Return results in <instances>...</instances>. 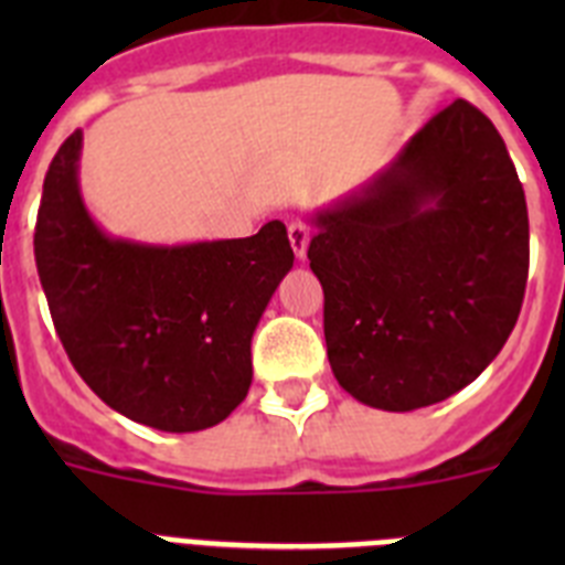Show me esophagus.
<instances>
[{
	"mask_svg": "<svg viewBox=\"0 0 565 565\" xmlns=\"http://www.w3.org/2000/svg\"><path fill=\"white\" fill-rule=\"evenodd\" d=\"M288 239H291V248L299 259H306L308 239H311V228L306 221H291L288 223Z\"/></svg>",
	"mask_w": 565,
	"mask_h": 565,
	"instance_id": "obj_1",
	"label": "esophagus"
}]
</instances>
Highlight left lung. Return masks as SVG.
Masks as SVG:
<instances>
[{"label": "left lung", "mask_w": 565, "mask_h": 565, "mask_svg": "<svg viewBox=\"0 0 565 565\" xmlns=\"http://www.w3.org/2000/svg\"><path fill=\"white\" fill-rule=\"evenodd\" d=\"M313 226L328 362L353 398L430 407L501 353L526 291L529 214L481 109L456 98Z\"/></svg>", "instance_id": "obj_1"}]
</instances>
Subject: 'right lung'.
I'll use <instances>...</instances> for the list:
<instances>
[{
  "label": "right lung",
  "mask_w": 565,
  "mask_h": 565,
  "mask_svg": "<svg viewBox=\"0 0 565 565\" xmlns=\"http://www.w3.org/2000/svg\"><path fill=\"white\" fill-rule=\"evenodd\" d=\"M82 129L44 174L33 234L50 317L104 404L163 433L221 424L252 384V337L294 266L286 226L143 246L96 226L78 192Z\"/></svg>",
  "instance_id": "add662e5"
}]
</instances>
